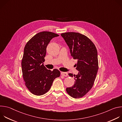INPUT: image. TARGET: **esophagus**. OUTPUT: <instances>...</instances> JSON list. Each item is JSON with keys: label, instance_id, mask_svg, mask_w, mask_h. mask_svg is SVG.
<instances>
[{"label": "esophagus", "instance_id": "esophagus-1", "mask_svg": "<svg viewBox=\"0 0 122 122\" xmlns=\"http://www.w3.org/2000/svg\"><path fill=\"white\" fill-rule=\"evenodd\" d=\"M61 74L63 76H64V77H66V76H67V75H68L67 73L66 72H61Z\"/></svg>", "mask_w": 122, "mask_h": 122}]
</instances>
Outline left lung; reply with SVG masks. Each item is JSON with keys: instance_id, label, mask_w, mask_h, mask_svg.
<instances>
[{"instance_id": "left-lung-1", "label": "left lung", "mask_w": 122, "mask_h": 122, "mask_svg": "<svg viewBox=\"0 0 122 122\" xmlns=\"http://www.w3.org/2000/svg\"><path fill=\"white\" fill-rule=\"evenodd\" d=\"M61 35L69 47L71 56L78 60L75 66L78 74H68L74 76L75 83L66 88V91L71 97L79 98L87 93L94 85L98 69L97 50L88 37L79 33L66 32Z\"/></svg>"}]
</instances>
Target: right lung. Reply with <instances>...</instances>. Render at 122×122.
<instances>
[{"instance_id":"add662e5","label":"right lung","mask_w":122,"mask_h":122,"mask_svg":"<svg viewBox=\"0 0 122 122\" xmlns=\"http://www.w3.org/2000/svg\"><path fill=\"white\" fill-rule=\"evenodd\" d=\"M59 35L48 31L37 33L26 44L22 60V70L25 85L36 96L46 93L54 80L60 75L57 69L53 71L44 66L46 48L50 41Z\"/></svg>"}]
</instances>
